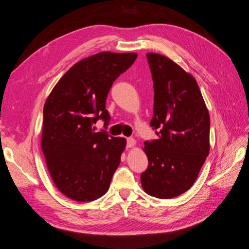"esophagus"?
<instances>
[{
	"label": "esophagus",
	"instance_id": "obj_1",
	"mask_svg": "<svg viewBox=\"0 0 249 249\" xmlns=\"http://www.w3.org/2000/svg\"><path fill=\"white\" fill-rule=\"evenodd\" d=\"M135 144H136V140L134 138H127L126 139V147H133Z\"/></svg>",
	"mask_w": 249,
	"mask_h": 249
}]
</instances>
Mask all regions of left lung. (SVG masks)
<instances>
[{
  "label": "left lung",
  "instance_id": "obj_1",
  "mask_svg": "<svg viewBox=\"0 0 249 249\" xmlns=\"http://www.w3.org/2000/svg\"><path fill=\"white\" fill-rule=\"evenodd\" d=\"M154 82L150 126L159 139L144 142L148 166L144 191L173 198L189 190L210 150V116L196 81L169 58L147 53Z\"/></svg>",
  "mask_w": 249,
  "mask_h": 249
}]
</instances>
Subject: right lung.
Returning <instances> with one entry per match:
<instances>
[{
    "label": "right lung",
    "instance_id": "1",
    "mask_svg": "<svg viewBox=\"0 0 249 249\" xmlns=\"http://www.w3.org/2000/svg\"><path fill=\"white\" fill-rule=\"evenodd\" d=\"M136 58L135 53L103 52L83 59L64 73L44 104L42 153L53 182L71 199L92 201L109 189L126 141L95 132L93 124L102 119L108 126L110 88Z\"/></svg>",
    "mask_w": 249,
    "mask_h": 249
}]
</instances>
